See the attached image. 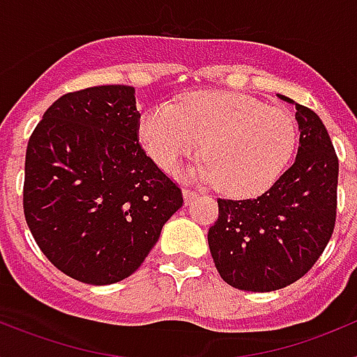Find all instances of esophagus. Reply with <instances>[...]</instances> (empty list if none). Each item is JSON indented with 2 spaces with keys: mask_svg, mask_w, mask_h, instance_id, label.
I'll list each match as a JSON object with an SVG mask.
<instances>
[{
  "mask_svg": "<svg viewBox=\"0 0 357 357\" xmlns=\"http://www.w3.org/2000/svg\"><path fill=\"white\" fill-rule=\"evenodd\" d=\"M182 195H184L185 204H191V202L195 200V197H197V191H193V189H184V191H182Z\"/></svg>",
  "mask_w": 357,
  "mask_h": 357,
  "instance_id": "34e87169",
  "label": "esophagus"
}]
</instances>
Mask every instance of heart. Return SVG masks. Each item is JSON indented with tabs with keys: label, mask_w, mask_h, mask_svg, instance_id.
I'll return each instance as SVG.
<instances>
[{
	"label": "heart",
	"mask_w": 357,
	"mask_h": 357,
	"mask_svg": "<svg viewBox=\"0 0 357 357\" xmlns=\"http://www.w3.org/2000/svg\"><path fill=\"white\" fill-rule=\"evenodd\" d=\"M139 139L164 172L197 155L204 143L209 160L197 169L234 197H254L272 188L288 166L298 139L295 116L248 94L204 91L178 105L160 103L143 114Z\"/></svg>",
	"instance_id": "b5f03b06"
}]
</instances>
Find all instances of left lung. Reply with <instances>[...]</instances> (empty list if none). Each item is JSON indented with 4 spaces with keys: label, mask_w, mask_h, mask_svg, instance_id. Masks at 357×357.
<instances>
[{
    "label": "left lung",
    "mask_w": 357,
    "mask_h": 357,
    "mask_svg": "<svg viewBox=\"0 0 357 357\" xmlns=\"http://www.w3.org/2000/svg\"><path fill=\"white\" fill-rule=\"evenodd\" d=\"M293 103L301 130L295 162L257 198H218L211 255L227 284L275 291L304 277L327 247L336 222L338 157L313 110Z\"/></svg>",
    "instance_id": "obj_1"
}]
</instances>
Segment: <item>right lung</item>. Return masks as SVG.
I'll return each mask as SVG.
<instances>
[{
	"label": "right lung",
	"mask_w": 357,
	"mask_h": 357,
	"mask_svg": "<svg viewBox=\"0 0 357 357\" xmlns=\"http://www.w3.org/2000/svg\"><path fill=\"white\" fill-rule=\"evenodd\" d=\"M134 94L130 85L64 94L28 141V229L61 272L85 284L130 277L184 204L141 148Z\"/></svg>",
	"instance_id": "right-lung-1"
}]
</instances>
